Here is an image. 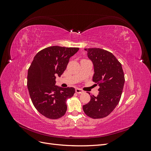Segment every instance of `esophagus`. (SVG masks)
I'll return each mask as SVG.
<instances>
[{
  "mask_svg": "<svg viewBox=\"0 0 151 151\" xmlns=\"http://www.w3.org/2000/svg\"><path fill=\"white\" fill-rule=\"evenodd\" d=\"M83 92H84V91L81 89H79V88L76 89V93H77V94H81V93H83Z\"/></svg>",
  "mask_w": 151,
  "mask_h": 151,
  "instance_id": "1",
  "label": "esophagus"
}]
</instances>
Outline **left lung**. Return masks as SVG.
<instances>
[{
  "instance_id": "left-lung-1",
  "label": "left lung",
  "mask_w": 151,
  "mask_h": 151,
  "mask_svg": "<svg viewBox=\"0 0 151 151\" xmlns=\"http://www.w3.org/2000/svg\"><path fill=\"white\" fill-rule=\"evenodd\" d=\"M94 65L93 81L99 86L97 96H91L90 101L83 108L86 115L98 119L107 116L119 103L125 76L122 64L113 55L99 48H85Z\"/></svg>"
}]
</instances>
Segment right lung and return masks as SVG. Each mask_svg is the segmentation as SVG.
Listing matches in <instances>:
<instances>
[{"instance_id": "right-lung-1", "label": "right lung", "mask_w": 151, "mask_h": 151, "mask_svg": "<svg viewBox=\"0 0 151 151\" xmlns=\"http://www.w3.org/2000/svg\"><path fill=\"white\" fill-rule=\"evenodd\" d=\"M79 48L53 46L40 51L28 69L27 86L31 99L38 111L50 119H58L67 111L66 101L75 93L74 88L55 86Z\"/></svg>"}]
</instances>
